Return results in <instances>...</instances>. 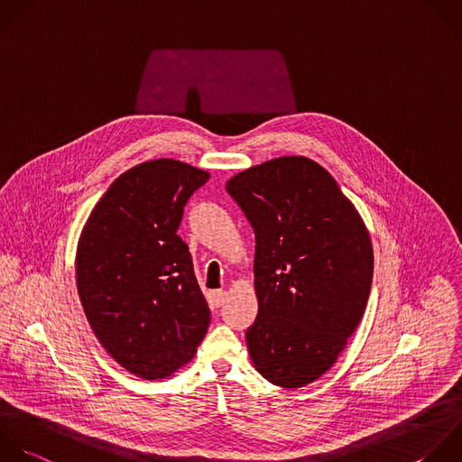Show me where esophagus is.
<instances>
[{
    "mask_svg": "<svg viewBox=\"0 0 462 462\" xmlns=\"http://www.w3.org/2000/svg\"><path fill=\"white\" fill-rule=\"evenodd\" d=\"M226 296H227V292H226V291H215V292L211 294V301H213V305H215V307H220V305L226 301Z\"/></svg>",
    "mask_w": 462,
    "mask_h": 462,
    "instance_id": "34e87169",
    "label": "esophagus"
}]
</instances>
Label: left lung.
Here are the masks:
<instances>
[{"instance_id":"8db88e82","label":"left lung","mask_w":462,"mask_h":462,"mask_svg":"<svg viewBox=\"0 0 462 462\" xmlns=\"http://www.w3.org/2000/svg\"><path fill=\"white\" fill-rule=\"evenodd\" d=\"M226 189L256 238L258 316L245 332L253 365L276 386H305L336 363L365 312L368 231L330 173L307 157L253 166Z\"/></svg>"}]
</instances>
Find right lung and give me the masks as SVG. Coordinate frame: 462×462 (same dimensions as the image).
<instances>
[{
  "instance_id": "obj_1",
  "label": "right lung",
  "mask_w": 462,
  "mask_h": 462,
  "mask_svg": "<svg viewBox=\"0 0 462 462\" xmlns=\"http://www.w3.org/2000/svg\"><path fill=\"white\" fill-rule=\"evenodd\" d=\"M209 173L159 159L123 173L94 208L78 245V292L106 352L128 372L171 375L197 352L209 307L186 242L184 206Z\"/></svg>"
}]
</instances>
